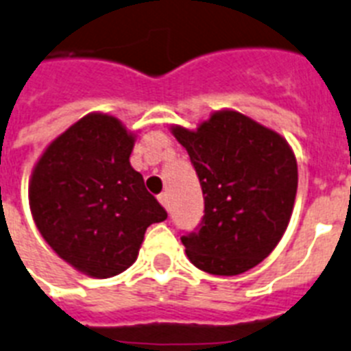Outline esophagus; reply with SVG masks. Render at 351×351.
<instances>
[{
	"instance_id": "esophagus-1",
	"label": "esophagus",
	"mask_w": 351,
	"mask_h": 351,
	"mask_svg": "<svg viewBox=\"0 0 351 351\" xmlns=\"http://www.w3.org/2000/svg\"><path fill=\"white\" fill-rule=\"evenodd\" d=\"M158 199H159V202H161V206H163L165 210H169V208H170V197H169V193H167V192L161 193V195H159Z\"/></svg>"
}]
</instances>
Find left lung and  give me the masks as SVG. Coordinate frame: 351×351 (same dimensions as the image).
<instances>
[{
  "instance_id": "8db88e82",
  "label": "left lung",
  "mask_w": 351,
  "mask_h": 351,
  "mask_svg": "<svg viewBox=\"0 0 351 351\" xmlns=\"http://www.w3.org/2000/svg\"><path fill=\"white\" fill-rule=\"evenodd\" d=\"M192 159L204 195L201 230L182 237L186 256L215 276H237L273 253L291 221L298 163L276 130L233 109L197 129L170 127Z\"/></svg>"
}]
</instances>
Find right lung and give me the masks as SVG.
<instances>
[{"label":"right lung","mask_w":351,"mask_h":351,"mask_svg":"<svg viewBox=\"0 0 351 351\" xmlns=\"http://www.w3.org/2000/svg\"><path fill=\"white\" fill-rule=\"evenodd\" d=\"M134 141L117 117L89 112L57 136L32 170L28 201L40 237L89 278L129 269L147 228L167 219L130 167Z\"/></svg>","instance_id":"obj_1"}]
</instances>
